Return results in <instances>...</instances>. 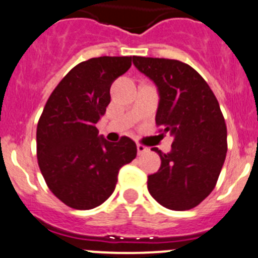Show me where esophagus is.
I'll list each match as a JSON object with an SVG mask.
<instances>
[{
	"label": "esophagus",
	"mask_w": 258,
	"mask_h": 258,
	"mask_svg": "<svg viewBox=\"0 0 258 258\" xmlns=\"http://www.w3.org/2000/svg\"><path fill=\"white\" fill-rule=\"evenodd\" d=\"M146 152H149V148H148V146H145V145H143V144L139 143L138 144V154L141 155V154H144V153H146Z\"/></svg>",
	"instance_id": "esophagus-1"
}]
</instances>
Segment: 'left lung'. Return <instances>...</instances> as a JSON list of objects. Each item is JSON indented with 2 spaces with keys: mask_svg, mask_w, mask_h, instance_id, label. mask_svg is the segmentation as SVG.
<instances>
[{
  "mask_svg": "<svg viewBox=\"0 0 258 258\" xmlns=\"http://www.w3.org/2000/svg\"><path fill=\"white\" fill-rule=\"evenodd\" d=\"M134 66L159 91L155 123L175 140L162 153L157 173L148 176V190L163 207H197L216 186L227 152V131L219 101L201 74L182 61L134 56Z\"/></svg>",
  "mask_w": 258,
  "mask_h": 258,
  "instance_id": "1",
  "label": "left lung"
}]
</instances>
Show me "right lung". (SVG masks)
<instances>
[{"label":"right lung","instance_id":"1","mask_svg":"<svg viewBox=\"0 0 258 258\" xmlns=\"http://www.w3.org/2000/svg\"><path fill=\"white\" fill-rule=\"evenodd\" d=\"M132 56H100L69 71L37 124V159L48 189L68 207L91 210L114 191L120 167L136 158L135 141L99 138L95 124L110 103V86Z\"/></svg>","mask_w":258,"mask_h":258}]
</instances>
